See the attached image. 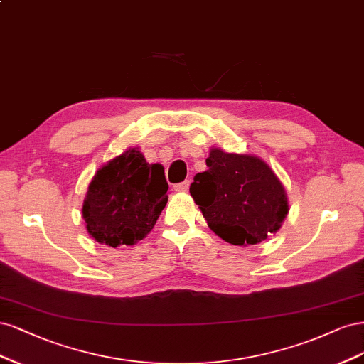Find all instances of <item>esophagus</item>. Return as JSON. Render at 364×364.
I'll return each mask as SVG.
<instances>
[{
  "label": "esophagus",
  "instance_id": "obj_1",
  "mask_svg": "<svg viewBox=\"0 0 364 364\" xmlns=\"http://www.w3.org/2000/svg\"><path fill=\"white\" fill-rule=\"evenodd\" d=\"M189 184H191L189 180H186V181H183V183L175 184V186H173V191H175V192H187V189H189Z\"/></svg>",
  "mask_w": 364,
  "mask_h": 364
}]
</instances>
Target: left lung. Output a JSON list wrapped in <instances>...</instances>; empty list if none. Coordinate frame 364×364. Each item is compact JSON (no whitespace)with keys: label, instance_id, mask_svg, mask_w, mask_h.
<instances>
[{"label":"left lung","instance_id":"left-lung-1","mask_svg":"<svg viewBox=\"0 0 364 364\" xmlns=\"http://www.w3.org/2000/svg\"><path fill=\"white\" fill-rule=\"evenodd\" d=\"M205 163L208 169L195 175L191 195L210 230L231 245L248 246L281 228L287 195L266 161L212 148Z\"/></svg>","mask_w":364,"mask_h":364}]
</instances>
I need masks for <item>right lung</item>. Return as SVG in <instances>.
Returning a JSON list of instances; mask_svg holds the SVG:
<instances>
[{
  "mask_svg": "<svg viewBox=\"0 0 364 364\" xmlns=\"http://www.w3.org/2000/svg\"><path fill=\"white\" fill-rule=\"evenodd\" d=\"M168 183L159 165H149L137 148L100 168L83 203L89 236L118 248L146 237L168 203Z\"/></svg>",
  "mask_w": 364,
  "mask_h": 364,
  "instance_id": "add662e5",
  "label": "right lung"
}]
</instances>
